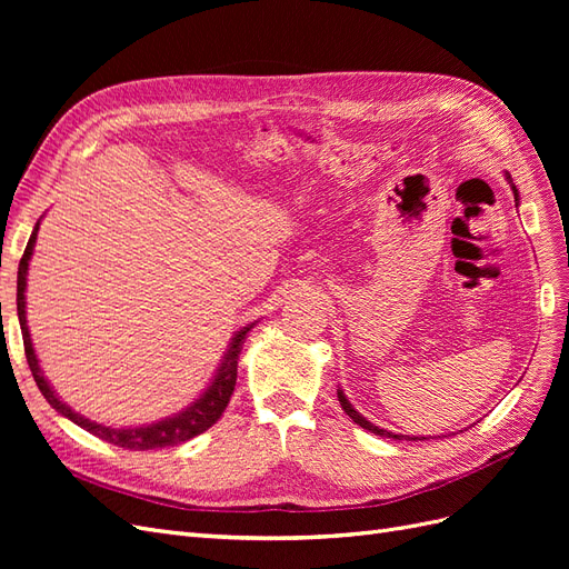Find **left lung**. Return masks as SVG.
I'll use <instances>...</instances> for the list:
<instances>
[{
    "label": "left lung",
    "mask_w": 569,
    "mask_h": 569,
    "mask_svg": "<svg viewBox=\"0 0 569 569\" xmlns=\"http://www.w3.org/2000/svg\"><path fill=\"white\" fill-rule=\"evenodd\" d=\"M506 180H508V184H510V189H512V194H515V201L520 203V192H518V187L512 184V178L506 173ZM337 396H339V403H341V408H343V412H347V416L356 422V425H360L363 429H368V432H372V435H380V437H389V439H403V435H393V432H387V429H380L377 425H372L370 420H366L363 416H360V412L351 406V401L347 399V396H343V391L341 389H337ZM406 439H420V441H425L427 437H406Z\"/></svg>",
    "instance_id": "left-lung-1"
}]
</instances>
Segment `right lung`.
I'll return each instance as SVG.
<instances>
[{
  "label": "right lung",
  "instance_id": "obj_1",
  "mask_svg": "<svg viewBox=\"0 0 569 569\" xmlns=\"http://www.w3.org/2000/svg\"><path fill=\"white\" fill-rule=\"evenodd\" d=\"M38 230H40V220L36 230H32L30 239H28V247L23 251V258L19 263V282H16V308H19V322H21V332H23V347H26V358H28V366L32 377H36V382L42 391V396L47 399V403L59 410L63 418H68L71 422H76L78 427H82L84 432H90L99 439H104L109 443L120 446V449H130V451H151V449H166V446H178L182 441L194 439L197 435L206 432L211 425L218 422V418L222 416V410L228 408L230 403V396L234 391L237 385V360H239V351H242V343L247 339V335L251 332V325L242 327L239 330L230 347L222 356L220 366L213 375V380L209 382L199 399H194L187 408H182L176 416H168L163 420H157L151 425H140V427H107V425H99L90 418L80 416L71 406L63 403L57 391L51 389V385L44 380V372L38 363V356L36 349H32V339L28 332V320H26V284H28V263L32 258V249H36V239H38Z\"/></svg>",
  "mask_w": 569,
  "mask_h": 569
}]
</instances>
